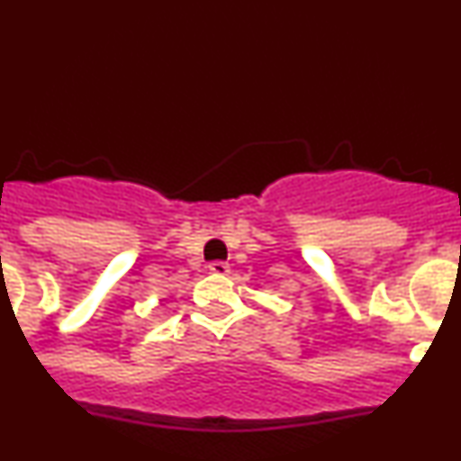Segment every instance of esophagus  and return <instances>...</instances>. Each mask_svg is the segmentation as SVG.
<instances>
[{
    "mask_svg": "<svg viewBox=\"0 0 461 461\" xmlns=\"http://www.w3.org/2000/svg\"><path fill=\"white\" fill-rule=\"evenodd\" d=\"M207 269H210V274H214V276H227V274H230V265L222 263V260H214V263L207 265Z\"/></svg>",
    "mask_w": 461,
    "mask_h": 461,
    "instance_id": "obj_1",
    "label": "esophagus"
}]
</instances>
